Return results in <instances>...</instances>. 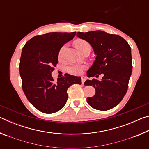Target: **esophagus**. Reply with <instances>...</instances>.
Wrapping results in <instances>:
<instances>
[{
    "mask_svg": "<svg viewBox=\"0 0 149 149\" xmlns=\"http://www.w3.org/2000/svg\"><path fill=\"white\" fill-rule=\"evenodd\" d=\"M85 80H86V77H85V76H81V83H82V84H84V82L85 81Z\"/></svg>",
    "mask_w": 149,
    "mask_h": 149,
    "instance_id": "1",
    "label": "esophagus"
}]
</instances>
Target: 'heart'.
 Here are the masks:
<instances>
[{"mask_svg": "<svg viewBox=\"0 0 149 149\" xmlns=\"http://www.w3.org/2000/svg\"><path fill=\"white\" fill-rule=\"evenodd\" d=\"M75 47H76L81 52L82 51L83 49H84L85 47L87 46V45H89V43H88L87 41H84V40H78V41L75 42ZM65 49H66V46H65V45H64V46L60 49L58 52V58L60 59H61L64 57ZM85 68V66H80V65H72L68 68V71L74 75H80L82 74L83 70H84Z\"/></svg>", "mask_w": 149, "mask_h": 149, "instance_id": "1", "label": "heart"}]
</instances>
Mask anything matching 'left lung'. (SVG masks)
<instances>
[{"label":"left lung","instance_id":"1","mask_svg":"<svg viewBox=\"0 0 149 149\" xmlns=\"http://www.w3.org/2000/svg\"><path fill=\"white\" fill-rule=\"evenodd\" d=\"M77 37L91 45L96 58L87 72V77H99L87 79L85 85H91L95 95L87 99L91 107L99 110H108L121 102L128 88L132 72V50L125 40L118 35L97 30L77 32Z\"/></svg>","mask_w":149,"mask_h":149}]
</instances>
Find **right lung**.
<instances>
[{
  "instance_id": "right-lung-1",
  "label": "right lung",
  "mask_w": 149,
  "mask_h": 149,
  "mask_svg": "<svg viewBox=\"0 0 149 149\" xmlns=\"http://www.w3.org/2000/svg\"><path fill=\"white\" fill-rule=\"evenodd\" d=\"M75 33L51 32L37 35L22 49L19 62L22 89L30 103L45 114L62 109L68 97V89L73 84H81V77L65 74L55 81L51 75L58 62L60 49Z\"/></svg>"
}]
</instances>
